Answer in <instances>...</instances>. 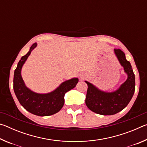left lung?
I'll list each match as a JSON object with an SVG mask.
<instances>
[{
	"label": "left lung",
	"instance_id": "left-lung-1",
	"mask_svg": "<svg viewBox=\"0 0 147 147\" xmlns=\"http://www.w3.org/2000/svg\"><path fill=\"white\" fill-rule=\"evenodd\" d=\"M114 53L128 75L127 80L117 90L104 92L85 81L88 84L86 106L93 112L102 115H114L123 110L130 102L135 91V75L130 63L126 60L125 54L121 49H114Z\"/></svg>",
	"mask_w": 147,
	"mask_h": 147
}]
</instances>
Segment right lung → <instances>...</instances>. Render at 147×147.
I'll list each match as a JSON object with an SVG mask.
<instances>
[{
  "instance_id": "obj_1",
  "label": "right lung",
  "mask_w": 147,
  "mask_h": 147,
  "mask_svg": "<svg viewBox=\"0 0 147 147\" xmlns=\"http://www.w3.org/2000/svg\"><path fill=\"white\" fill-rule=\"evenodd\" d=\"M36 46V43L32 45L28 53L22 57L17 64L14 72L13 90L20 104L30 113L38 116H49L58 113L62 108L65 94L76 86L78 79L74 78L64 82L55 90L47 94L36 93L26 88L21 74V69Z\"/></svg>"
}]
</instances>
